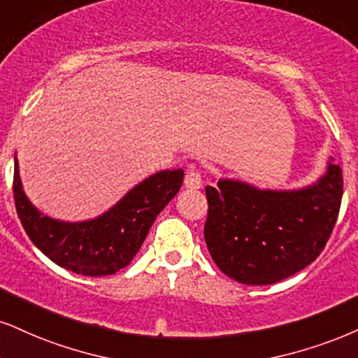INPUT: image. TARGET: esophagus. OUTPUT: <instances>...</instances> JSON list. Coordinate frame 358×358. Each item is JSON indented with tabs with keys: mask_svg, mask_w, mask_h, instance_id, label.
Instances as JSON below:
<instances>
[{
	"mask_svg": "<svg viewBox=\"0 0 358 358\" xmlns=\"http://www.w3.org/2000/svg\"><path fill=\"white\" fill-rule=\"evenodd\" d=\"M184 186H186L187 189H191V191H194V189H201L202 178L196 167H189L187 169L186 178H184Z\"/></svg>",
	"mask_w": 358,
	"mask_h": 358,
	"instance_id": "34e87169",
	"label": "esophagus"
}]
</instances>
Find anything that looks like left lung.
<instances>
[{"label": "left lung", "instance_id": "obj_1", "mask_svg": "<svg viewBox=\"0 0 358 358\" xmlns=\"http://www.w3.org/2000/svg\"><path fill=\"white\" fill-rule=\"evenodd\" d=\"M332 161L297 191H260L232 179L207 186L204 239L215 266L241 284L268 285L314 262L341 210L342 169Z\"/></svg>", "mask_w": 358, "mask_h": 358}]
</instances>
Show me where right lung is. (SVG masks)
Segmentation results:
<instances>
[{
  "label": "right lung",
  "instance_id": "right-lung-1",
  "mask_svg": "<svg viewBox=\"0 0 358 358\" xmlns=\"http://www.w3.org/2000/svg\"><path fill=\"white\" fill-rule=\"evenodd\" d=\"M184 171H161L113 206L85 222H64L43 215L26 197L15 157L13 194L17 217L31 242L59 267L87 277L113 275L138 254L157 214L182 186Z\"/></svg>",
  "mask_w": 358,
  "mask_h": 358
}]
</instances>
